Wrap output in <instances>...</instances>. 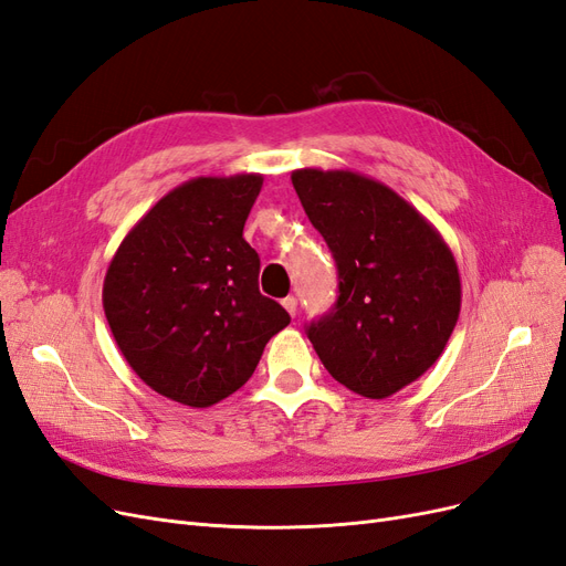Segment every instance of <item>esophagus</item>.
<instances>
[{"label":"esophagus","instance_id":"esophagus-1","mask_svg":"<svg viewBox=\"0 0 566 566\" xmlns=\"http://www.w3.org/2000/svg\"><path fill=\"white\" fill-rule=\"evenodd\" d=\"M283 306H285V312H287L290 316H295V314H297V297H293V295L285 297V300H283Z\"/></svg>","mask_w":566,"mask_h":566}]
</instances>
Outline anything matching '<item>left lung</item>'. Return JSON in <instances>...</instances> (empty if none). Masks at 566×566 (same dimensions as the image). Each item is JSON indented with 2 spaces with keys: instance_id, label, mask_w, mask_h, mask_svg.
<instances>
[{
  "instance_id": "8db88e82",
  "label": "left lung",
  "mask_w": 566,
  "mask_h": 566,
  "mask_svg": "<svg viewBox=\"0 0 566 566\" xmlns=\"http://www.w3.org/2000/svg\"><path fill=\"white\" fill-rule=\"evenodd\" d=\"M302 208L328 243L337 302L306 335L325 370L366 399H387L430 370L460 314L451 248L413 205L352 169L293 172Z\"/></svg>"
}]
</instances>
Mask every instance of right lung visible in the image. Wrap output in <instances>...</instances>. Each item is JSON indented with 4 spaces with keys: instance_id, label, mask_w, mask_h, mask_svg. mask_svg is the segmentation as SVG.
I'll return each mask as SVG.
<instances>
[{
    "instance_id": "right-lung-1",
    "label": "right lung",
    "mask_w": 566,
    "mask_h": 566,
    "mask_svg": "<svg viewBox=\"0 0 566 566\" xmlns=\"http://www.w3.org/2000/svg\"><path fill=\"white\" fill-rule=\"evenodd\" d=\"M262 175L196 177L123 238L104 279V312L129 368L163 397L208 408L241 389L266 342L290 323L260 293L243 238Z\"/></svg>"
}]
</instances>
